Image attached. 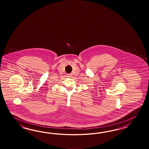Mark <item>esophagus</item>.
<instances>
[{
    "label": "esophagus",
    "mask_w": 149,
    "mask_h": 149,
    "mask_svg": "<svg viewBox=\"0 0 149 149\" xmlns=\"http://www.w3.org/2000/svg\"><path fill=\"white\" fill-rule=\"evenodd\" d=\"M68 77H72V74H68Z\"/></svg>",
    "instance_id": "obj_1"
}]
</instances>
